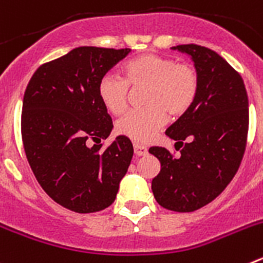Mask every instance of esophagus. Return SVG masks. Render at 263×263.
<instances>
[{
    "label": "esophagus",
    "mask_w": 263,
    "mask_h": 263,
    "mask_svg": "<svg viewBox=\"0 0 263 263\" xmlns=\"http://www.w3.org/2000/svg\"><path fill=\"white\" fill-rule=\"evenodd\" d=\"M134 153H136V155H138V157H143V155L147 154V148L143 145L134 143Z\"/></svg>",
    "instance_id": "34e87169"
}]
</instances>
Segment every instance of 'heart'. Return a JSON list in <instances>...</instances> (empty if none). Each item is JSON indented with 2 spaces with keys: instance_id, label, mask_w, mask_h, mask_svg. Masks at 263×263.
Returning a JSON list of instances; mask_svg holds the SVG:
<instances>
[{
  "instance_id": "obj_1",
  "label": "heart",
  "mask_w": 263,
  "mask_h": 263,
  "mask_svg": "<svg viewBox=\"0 0 263 263\" xmlns=\"http://www.w3.org/2000/svg\"><path fill=\"white\" fill-rule=\"evenodd\" d=\"M124 79L106 73L100 79L97 93L109 113L120 116L127 105L130 87L147 85L143 104L147 106L127 111L118 120L116 130L137 143H146L171 117L184 115L199 92V75L188 63H176L170 57L142 53L122 67Z\"/></svg>"
}]
</instances>
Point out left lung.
<instances>
[{"label":"left lung","instance_id":"obj_1","mask_svg":"<svg viewBox=\"0 0 263 263\" xmlns=\"http://www.w3.org/2000/svg\"><path fill=\"white\" fill-rule=\"evenodd\" d=\"M173 50L194 60L199 92L191 108L166 130L180 155L158 146L148 148L160 162L152 190L166 210L194 212L215 200L240 167L249 130V100L240 73L217 52L199 45Z\"/></svg>","mask_w":263,"mask_h":263}]
</instances>
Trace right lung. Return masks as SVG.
I'll list each match as a JSON object with an SVG mask.
<instances>
[{"instance_id":"obj_1","label":"right lung","mask_w":263,"mask_h":263,"mask_svg":"<svg viewBox=\"0 0 263 263\" xmlns=\"http://www.w3.org/2000/svg\"><path fill=\"white\" fill-rule=\"evenodd\" d=\"M129 52L73 48L42 64L25 90L21 133L30 167L43 191L76 213L108 208L133 158L127 137L100 145L113 124L97 93L100 79Z\"/></svg>"}]
</instances>
